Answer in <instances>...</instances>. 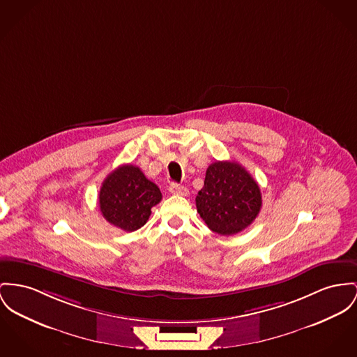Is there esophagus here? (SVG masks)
I'll list each match as a JSON object with an SVG mask.
<instances>
[{
  "label": "esophagus",
  "mask_w": 357,
  "mask_h": 357,
  "mask_svg": "<svg viewBox=\"0 0 357 357\" xmlns=\"http://www.w3.org/2000/svg\"><path fill=\"white\" fill-rule=\"evenodd\" d=\"M169 192L173 195H178V196H188L190 190L184 185H178V184H170L169 185Z\"/></svg>",
  "instance_id": "obj_1"
}]
</instances>
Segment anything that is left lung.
Segmentation results:
<instances>
[{"label":"left lung","mask_w":357,"mask_h":357,"mask_svg":"<svg viewBox=\"0 0 357 357\" xmlns=\"http://www.w3.org/2000/svg\"><path fill=\"white\" fill-rule=\"evenodd\" d=\"M262 200L259 184L249 172L234 161L211 164L204 187L196 196V208L210 230L220 236L237 234L260 213Z\"/></svg>","instance_id":"1"}]
</instances>
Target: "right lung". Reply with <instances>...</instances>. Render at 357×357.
I'll return each mask as SVG.
<instances>
[{"mask_svg":"<svg viewBox=\"0 0 357 357\" xmlns=\"http://www.w3.org/2000/svg\"><path fill=\"white\" fill-rule=\"evenodd\" d=\"M162 199L160 188L134 165H121L102 181L98 206L102 216L124 231L141 229Z\"/></svg>","mask_w":357,"mask_h":357,"instance_id":"obj_1","label":"right lung"}]
</instances>
